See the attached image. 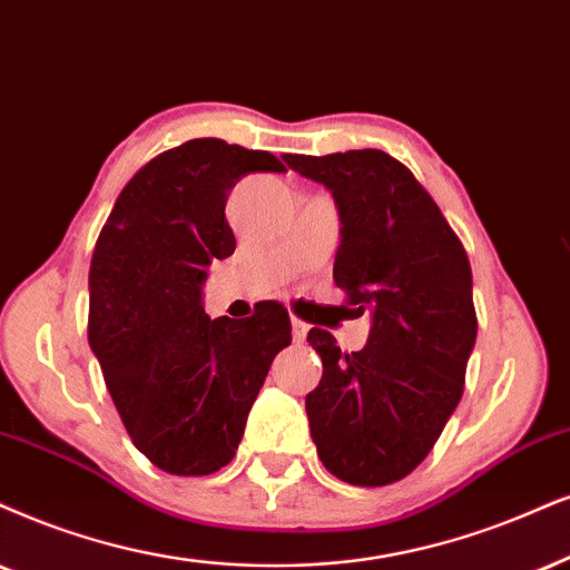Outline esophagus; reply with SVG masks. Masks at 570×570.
I'll use <instances>...</instances> for the list:
<instances>
[{
	"label": "esophagus",
	"instance_id": "esophagus-1",
	"mask_svg": "<svg viewBox=\"0 0 570 570\" xmlns=\"http://www.w3.org/2000/svg\"><path fill=\"white\" fill-rule=\"evenodd\" d=\"M307 323H302L299 318H292V336H294V342H305L307 338Z\"/></svg>",
	"mask_w": 570,
	"mask_h": 570
}]
</instances>
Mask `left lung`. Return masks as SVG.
<instances>
[{
  "label": "left lung",
  "instance_id": "8db88e82",
  "mask_svg": "<svg viewBox=\"0 0 570 570\" xmlns=\"http://www.w3.org/2000/svg\"><path fill=\"white\" fill-rule=\"evenodd\" d=\"M284 160L334 194V281L352 315L371 309L368 344L352 355L328 331L309 328L323 360L321 384L305 397L309 436L336 479L394 484L423 463L463 397L476 344L471 263L431 194L392 155Z\"/></svg>",
  "mask_w": 570,
  "mask_h": 570
}]
</instances>
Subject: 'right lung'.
<instances>
[{
    "mask_svg": "<svg viewBox=\"0 0 570 570\" xmlns=\"http://www.w3.org/2000/svg\"><path fill=\"white\" fill-rule=\"evenodd\" d=\"M284 173L276 155L191 139L157 155L115 202L89 271V344L120 421L157 468L207 476L232 463L289 313L207 318L202 284L234 255L226 199L247 173Z\"/></svg>",
    "mask_w": 570,
    "mask_h": 570,
    "instance_id": "obj_1",
    "label": "right lung"
}]
</instances>
